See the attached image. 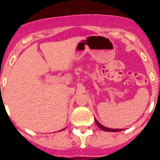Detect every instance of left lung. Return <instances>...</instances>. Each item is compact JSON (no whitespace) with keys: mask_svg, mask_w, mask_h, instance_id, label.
<instances>
[{"mask_svg":"<svg viewBox=\"0 0 160 160\" xmlns=\"http://www.w3.org/2000/svg\"><path fill=\"white\" fill-rule=\"evenodd\" d=\"M94 120H95V122L96 124L98 125V127L100 128V129H102V131H111V132H116V131H122V129H112V128H106V127H104V126L102 125L101 123H99V122H98V120L96 119L95 118H94Z\"/></svg>","mask_w":160,"mask_h":160,"instance_id":"left-lung-1","label":"left lung"}]
</instances>
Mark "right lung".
<instances>
[{
	"label": "right lung",
	"mask_w": 160,
	"mask_h": 160,
	"mask_svg": "<svg viewBox=\"0 0 160 160\" xmlns=\"http://www.w3.org/2000/svg\"><path fill=\"white\" fill-rule=\"evenodd\" d=\"M64 129H65V128H64ZM64 129H62V130H61V131H63V130H64Z\"/></svg>",
	"instance_id": "add662e5"
}]
</instances>
